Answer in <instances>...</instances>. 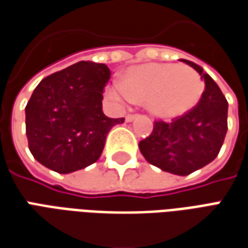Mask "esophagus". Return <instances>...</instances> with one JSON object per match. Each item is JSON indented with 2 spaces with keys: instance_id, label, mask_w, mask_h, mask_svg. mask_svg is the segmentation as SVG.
I'll return each instance as SVG.
<instances>
[{
  "instance_id": "obj_1",
  "label": "esophagus",
  "mask_w": 248,
  "mask_h": 248,
  "mask_svg": "<svg viewBox=\"0 0 248 248\" xmlns=\"http://www.w3.org/2000/svg\"><path fill=\"white\" fill-rule=\"evenodd\" d=\"M136 119V114H127L125 116V121L127 123H131V121H134Z\"/></svg>"
}]
</instances>
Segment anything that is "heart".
I'll use <instances>...</instances> for the list:
<instances>
[{
  "label": "heart",
  "instance_id": "b5f03b06",
  "mask_svg": "<svg viewBox=\"0 0 248 248\" xmlns=\"http://www.w3.org/2000/svg\"><path fill=\"white\" fill-rule=\"evenodd\" d=\"M204 90L196 70L175 63H150L129 69L124 81L113 82L108 95L117 104L146 102L156 117L173 119L186 113L197 102Z\"/></svg>",
  "mask_w": 248,
  "mask_h": 248
}]
</instances>
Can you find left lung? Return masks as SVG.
I'll return each instance as SVG.
<instances>
[{
	"label": "left lung",
	"mask_w": 248,
	"mask_h": 248,
	"mask_svg": "<svg viewBox=\"0 0 248 248\" xmlns=\"http://www.w3.org/2000/svg\"><path fill=\"white\" fill-rule=\"evenodd\" d=\"M205 82L200 102L171 123L155 121L151 135L139 143L148 163L175 175H189L217 156L227 134L228 102L211 75L182 59Z\"/></svg>",
	"instance_id": "obj_1"
}]
</instances>
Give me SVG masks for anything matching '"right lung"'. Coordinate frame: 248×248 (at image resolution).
Returning a JSON list of instances; mask_svg holds the SVG:
<instances>
[{"label": "right lung", "mask_w": 248, "mask_h": 248, "mask_svg": "<svg viewBox=\"0 0 248 248\" xmlns=\"http://www.w3.org/2000/svg\"><path fill=\"white\" fill-rule=\"evenodd\" d=\"M109 78L107 64L82 61L40 81L25 107L28 146L39 163L69 174L98 160L109 131L124 123L102 112Z\"/></svg>", "instance_id": "add662e5"}]
</instances>
